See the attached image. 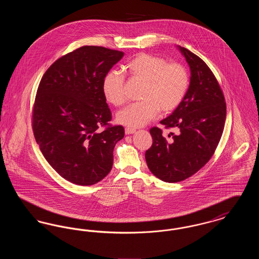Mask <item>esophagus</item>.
Here are the masks:
<instances>
[{
  "instance_id": "1",
  "label": "esophagus",
  "mask_w": 259,
  "mask_h": 259,
  "mask_svg": "<svg viewBox=\"0 0 259 259\" xmlns=\"http://www.w3.org/2000/svg\"><path fill=\"white\" fill-rule=\"evenodd\" d=\"M135 132V129H132V128H128V127H126V128H125V134H126V135H131V134H134Z\"/></svg>"
}]
</instances>
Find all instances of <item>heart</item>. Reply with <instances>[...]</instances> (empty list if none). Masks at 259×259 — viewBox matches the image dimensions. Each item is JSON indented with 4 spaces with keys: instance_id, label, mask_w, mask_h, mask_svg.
<instances>
[{
    "instance_id": "obj_1",
    "label": "heart",
    "mask_w": 259,
    "mask_h": 259,
    "mask_svg": "<svg viewBox=\"0 0 259 259\" xmlns=\"http://www.w3.org/2000/svg\"><path fill=\"white\" fill-rule=\"evenodd\" d=\"M131 78L144 83L140 100L116 114V122L128 128H140L155 118L158 111L169 113L183 102L189 87V74L181 64H169L165 59L140 53L125 66ZM105 99L114 107L125 101L124 77L117 71H110L102 82Z\"/></svg>"
}]
</instances>
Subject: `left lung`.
I'll list each match as a JSON object with an SVG mask.
<instances>
[{
	"label": "left lung",
	"instance_id": "left-lung-1",
	"mask_svg": "<svg viewBox=\"0 0 259 259\" xmlns=\"http://www.w3.org/2000/svg\"><path fill=\"white\" fill-rule=\"evenodd\" d=\"M190 69V82L183 102L160 123L176 128L167 140L157 127L149 130L152 146L146 151L148 169L166 183H178L198 172L213 154L224 129L226 105L222 89L207 64L177 46ZM168 137H171L168 135Z\"/></svg>",
	"mask_w": 259,
	"mask_h": 259
}]
</instances>
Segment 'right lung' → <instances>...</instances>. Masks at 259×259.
Segmentation results:
<instances>
[{"label":"right lung","instance_id":"right-lung-1","mask_svg":"<svg viewBox=\"0 0 259 259\" xmlns=\"http://www.w3.org/2000/svg\"><path fill=\"white\" fill-rule=\"evenodd\" d=\"M123 56L122 51L85 46L54 62L40 79L35 139L50 166L74 185H95L111 172L124 128L98 131L111 119L102 82Z\"/></svg>","mask_w":259,"mask_h":259}]
</instances>
